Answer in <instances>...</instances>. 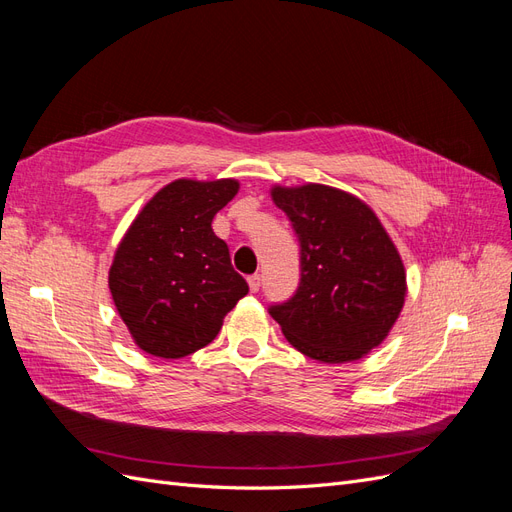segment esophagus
Returning <instances> with one entry per match:
<instances>
[{
	"label": "esophagus",
	"mask_w": 512,
	"mask_h": 512,
	"mask_svg": "<svg viewBox=\"0 0 512 512\" xmlns=\"http://www.w3.org/2000/svg\"><path fill=\"white\" fill-rule=\"evenodd\" d=\"M247 284H250V290H252V292H258V288H260V275L254 273V275L247 277Z\"/></svg>",
	"instance_id": "obj_1"
}]
</instances>
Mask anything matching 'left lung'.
<instances>
[{
  "label": "left lung",
  "instance_id": "1",
  "mask_svg": "<svg viewBox=\"0 0 512 512\" xmlns=\"http://www.w3.org/2000/svg\"><path fill=\"white\" fill-rule=\"evenodd\" d=\"M301 245L297 292L269 314L309 359L350 363L384 342L406 301L395 243L361 198L320 183L271 190Z\"/></svg>",
  "mask_w": 512,
  "mask_h": 512
}]
</instances>
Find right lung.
Masks as SVG:
<instances>
[{
	"instance_id": "right-lung-1",
	"label": "right lung",
	"mask_w": 512,
	"mask_h": 512,
	"mask_svg": "<svg viewBox=\"0 0 512 512\" xmlns=\"http://www.w3.org/2000/svg\"><path fill=\"white\" fill-rule=\"evenodd\" d=\"M237 192L235 179H177L149 200L123 235L108 288L141 350L181 359L205 348L250 290L211 228L215 213Z\"/></svg>"
}]
</instances>
